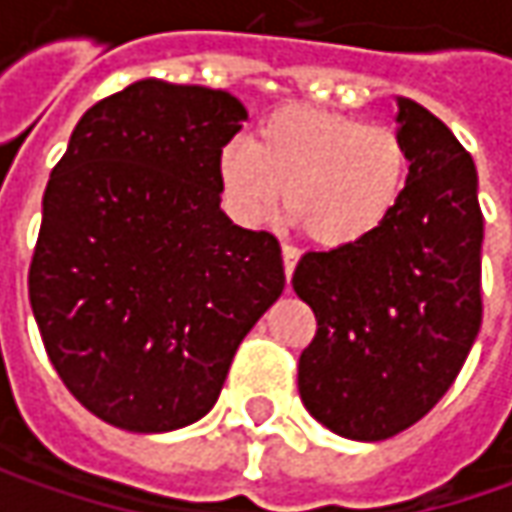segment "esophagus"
Instances as JSON below:
<instances>
[{
    "instance_id": "1",
    "label": "esophagus",
    "mask_w": 512,
    "mask_h": 512,
    "mask_svg": "<svg viewBox=\"0 0 512 512\" xmlns=\"http://www.w3.org/2000/svg\"><path fill=\"white\" fill-rule=\"evenodd\" d=\"M282 262H285V276L290 279L296 270V262H299V250L293 245H282Z\"/></svg>"
}]
</instances>
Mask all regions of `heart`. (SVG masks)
<instances>
[{
	"instance_id": "b5f03b06",
	"label": "heart",
	"mask_w": 512,
	"mask_h": 512,
	"mask_svg": "<svg viewBox=\"0 0 512 512\" xmlns=\"http://www.w3.org/2000/svg\"><path fill=\"white\" fill-rule=\"evenodd\" d=\"M227 210L265 225L287 213L322 247H347L387 222L407 185V148L390 125L319 108H282L219 156Z\"/></svg>"
}]
</instances>
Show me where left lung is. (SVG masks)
I'll use <instances>...</instances> for the list:
<instances>
[{"instance_id": "obj_1", "label": "left lung", "mask_w": 512, "mask_h": 512, "mask_svg": "<svg viewBox=\"0 0 512 512\" xmlns=\"http://www.w3.org/2000/svg\"><path fill=\"white\" fill-rule=\"evenodd\" d=\"M407 185L376 233L305 253L296 296L316 313L299 356L307 413L353 442H382L433 410L482 327L479 173L442 119L396 99Z\"/></svg>"}]
</instances>
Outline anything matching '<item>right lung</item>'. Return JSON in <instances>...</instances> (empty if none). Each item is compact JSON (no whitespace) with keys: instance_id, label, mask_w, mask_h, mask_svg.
<instances>
[{"instance_id":"add662e5","label":"right lung","mask_w":512,"mask_h":512,"mask_svg":"<svg viewBox=\"0 0 512 512\" xmlns=\"http://www.w3.org/2000/svg\"><path fill=\"white\" fill-rule=\"evenodd\" d=\"M245 119L227 90L142 79L79 119L50 173L30 307L59 379L113 427L199 422L285 290L276 236L219 207Z\"/></svg>"}]
</instances>
